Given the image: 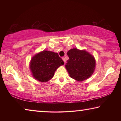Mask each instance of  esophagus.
<instances>
[{"instance_id":"obj_1","label":"esophagus","mask_w":121,"mask_h":121,"mask_svg":"<svg viewBox=\"0 0 121 121\" xmlns=\"http://www.w3.org/2000/svg\"><path fill=\"white\" fill-rule=\"evenodd\" d=\"M62 60H63V61H64V62L65 63V58H64V57H62Z\"/></svg>"}]
</instances>
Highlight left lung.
Returning <instances> with one entry per match:
<instances>
[{
	"label": "left lung",
	"instance_id": "left-lung-1",
	"mask_svg": "<svg viewBox=\"0 0 121 121\" xmlns=\"http://www.w3.org/2000/svg\"><path fill=\"white\" fill-rule=\"evenodd\" d=\"M65 68L69 76L77 81L87 79L93 74L95 67L94 56L85 50L72 48L68 51Z\"/></svg>",
	"mask_w": 121,
	"mask_h": 121
}]
</instances>
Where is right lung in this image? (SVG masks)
<instances>
[{
	"label": "right lung",
	"instance_id": "add662e5",
	"mask_svg": "<svg viewBox=\"0 0 121 121\" xmlns=\"http://www.w3.org/2000/svg\"><path fill=\"white\" fill-rule=\"evenodd\" d=\"M64 62L58 53L45 51L32 57L30 63L32 75L40 82H46L52 78L55 71Z\"/></svg>",
	"mask_w": 121,
	"mask_h": 121
}]
</instances>
